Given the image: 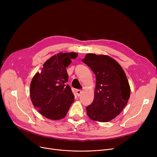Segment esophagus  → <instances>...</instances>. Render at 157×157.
<instances>
[{
  "label": "esophagus",
  "instance_id": "1",
  "mask_svg": "<svg viewBox=\"0 0 157 157\" xmlns=\"http://www.w3.org/2000/svg\"><path fill=\"white\" fill-rule=\"evenodd\" d=\"M81 93H82V91L81 90H76V94H77V95L79 97V96H80V95L81 94Z\"/></svg>",
  "mask_w": 157,
  "mask_h": 157
}]
</instances>
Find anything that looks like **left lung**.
Returning a JSON list of instances; mask_svg holds the SVG:
<instances>
[{"instance_id":"8db88e82","label":"left lung","mask_w":157,"mask_h":157,"mask_svg":"<svg viewBox=\"0 0 157 157\" xmlns=\"http://www.w3.org/2000/svg\"><path fill=\"white\" fill-rule=\"evenodd\" d=\"M82 61L96 76L94 100L86 108L88 116L95 121L108 122L120 114L128 101L130 87L126 74L108 55L88 53Z\"/></svg>"}]
</instances>
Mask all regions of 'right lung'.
Listing matches in <instances>:
<instances>
[{
	"instance_id": "add662e5",
	"label": "right lung",
	"mask_w": 157,
	"mask_h": 157,
	"mask_svg": "<svg viewBox=\"0 0 157 157\" xmlns=\"http://www.w3.org/2000/svg\"><path fill=\"white\" fill-rule=\"evenodd\" d=\"M78 55L75 52L55 55L32 78L30 89L32 102L39 113L49 120L64 118L74 101L70 86L65 85L69 78L66 67Z\"/></svg>"
}]
</instances>
